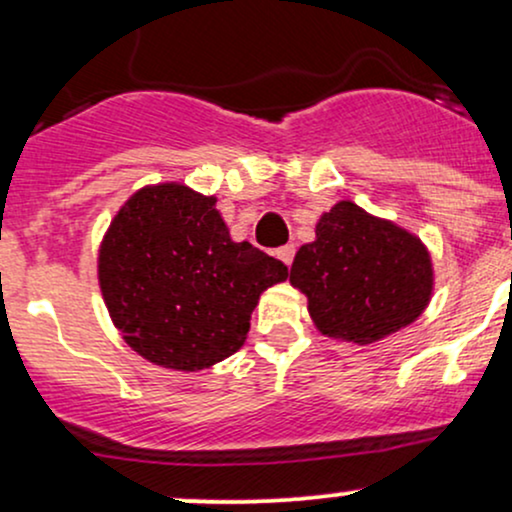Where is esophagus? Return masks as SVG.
Returning <instances> with one entry per match:
<instances>
[{
    "label": "esophagus",
    "mask_w": 512,
    "mask_h": 512,
    "mask_svg": "<svg viewBox=\"0 0 512 512\" xmlns=\"http://www.w3.org/2000/svg\"><path fill=\"white\" fill-rule=\"evenodd\" d=\"M293 255H296V245H293V243L284 245V248H279V250H276V257H279V260L284 262L286 267H289V264L293 262Z\"/></svg>",
    "instance_id": "obj_1"
}]
</instances>
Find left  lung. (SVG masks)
Returning a JSON list of instances; mask_svg holds the SVG:
<instances>
[{"mask_svg": "<svg viewBox=\"0 0 512 512\" xmlns=\"http://www.w3.org/2000/svg\"><path fill=\"white\" fill-rule=\"evenodd\" d=\"M315 240L296 252L291 284L308 296L327 337L373 344L411 325L431 301V255L419 238L354 202L320 216Z\"/></svg>", "mask_w": 512, "mask_h": 512, "instance_id": "left-lung-1", "label": "left lung"}]
</instances>
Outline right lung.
<instances>
[{"label": "right lung", "mask_w": 512, "mask_h": 512, "mask_svg": "<svg viewBox=\"0 0 512 512\" xmlns=\"http://www.w3.org/2000/svg\"><path fill=\"white\" fill-rule=\"evenodd\" d=\"M289 267L233 243L216 197L178 182L144 187L117 211L98 281L122 339L146 361L202 370L243 346L260 293Z\"/></svg>", "instance_id": "1"}]
</instances>
